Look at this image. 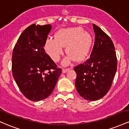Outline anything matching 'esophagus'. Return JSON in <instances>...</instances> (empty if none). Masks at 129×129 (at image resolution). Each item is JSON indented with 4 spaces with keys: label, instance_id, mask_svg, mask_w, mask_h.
I'll return each mask as SVG.
<instances>
[{
    "label": "esophagus",
    "instance_id": "34e87169",
    "mask_svg": "<svg viewBox=\"0 0 129 129\" xmlns=\"http://www.w3.org/2000/svg\"><path fill=\"white\" fill-rule=\"evenodd\" d=\"M70 70V69L69 68H66V69H63V70H62V73H66V72H67L68 71H69Z\"/></svg>",
    "mask_w": 129,
    "mask_h": 129
}]
</instances>
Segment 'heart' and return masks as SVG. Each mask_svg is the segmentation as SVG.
Returning a JSON list of instances; mask_svg holds the SVG:
<instances>
[{"mask_svg":"<svg viewBox=\"0 0 129 129\" xmlns=\"http://www.w3.org/2000/svg\"><path fill=\"white\" fill-rule=\"evenodd\" d=\"M93 38L89 33L84 31L83 28L72 27L62 29L54 35V39H48L45 48L53 61L57 62L63 54L62 48L66 47V54L69 56L64 60L68 63L71 59L80 62L85 59L89 52Z\"/></svg>","mask_w":129,"mask_h":129,"instance_id":"1","label":"heart"}]
</instances>
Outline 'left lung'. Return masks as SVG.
<instances>
[{"mask_svg":"<svg viewBox=\"0 0 129 129\" xmlns=\"http://www.w3.org/2000/svg\"><path fill=\"white\" fill-rule=\"evenodd\" d=\"M95 40L90 57L75 67V82L80 96L96 101L104 96L110 90L117 70V57L113 43L107 34L93 23Z\"/></svg>","mask_w":129,"mask_h":129,"instance_id":"obj_1","label":"left lung"}]
</instances>
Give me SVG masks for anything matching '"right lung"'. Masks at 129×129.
<instances>
[{
	"label": "right lung",
	"mask_w": 129,
	"mask_h": 129,
	"mask_svg": "<svg viewBox=\"0 0 129 129\" xmlns=\"http://www.w3.org/2000/svg\"><path fill=\"white\" fill-rule=\"evenodd\" d=\"M51 29L49 24L31 25L13 49V76L22 94L33 101L49 96L62 72L44 48Z\"/></svg>",
	"instance_id": "right-lung-1"
}]
</instances>
